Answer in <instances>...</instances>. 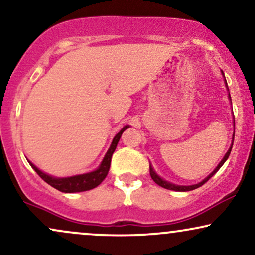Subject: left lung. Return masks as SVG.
<instances>
[{
    "mask_svg": "<svg viewBox=\"0 0 255 255\" xmlns=\"http://www.w3.org/2000/svg\"><path fill=\"white\" fill-rule=\"evenodd\" d=\"M223 75H224V72H223ZM225 77V76H224ZM225 81H226V79H225ZM226 85H227V83H226ZM229 97H230V99H231V96H230V94H229ZM232 139L234 140V134H233V138ZM233 140H232V144H231V147L229 148V151L226 152V154H225L224 156V158L223 159H221V161L219 164H218V166L214 168V170L211 172L210 174H208V176L205 178V179L203 180V181H200V183H198V184H196V185H190V186H180V185H174V184H171V183H168V181H166V180H164V179H161V178L158 176V174L156 173V172L153 171V168H152V166L150 165V176H151V178L152 179H153V181L156 184H158L159 185V186H161V187H164V188H167V190H172V191H179V192H186V191H192V190H196V188H198V187H200L201 185H204L205 183H206V181L210 179V178H212L214 174L217 173L218 171H219V168L223 166L224 165V163L225 161L227 160V158H229V156H230V153H231V150H232V146H233Z\"/></svg>",
    "mask_w": 255,
    "mask_h": 255,
    "instance_id": "obj_1",
    "label": "left lung"
}]
</instances>
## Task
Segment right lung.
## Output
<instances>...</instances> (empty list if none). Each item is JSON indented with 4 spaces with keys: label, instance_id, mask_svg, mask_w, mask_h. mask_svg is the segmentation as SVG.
<instances>
[{
    "label": "right lung",
    "instance_id": "1",
    "mask_svg": "<svg viewBox=\"0 0 255 255\" xmlns=\"http://www.w3.org/2000/svg\"><path fill=\"white\" fill-rule=\"evenodd\" d=\"M128 128V125H125V127L115 135L114 140H112L110 147H109L107 154H105L103 160H102L101 165H99L97 170L89 172V173L78 174V176H72L68 178H55V177L49 176L47 173H44V172H42L41 170H38L34 164L30 163L29 160L28 161L29 164H30V166L36 171V173H37L38 176L45 181V183H48L50 186L56 188V190L61 191V192L74 193V192H83V191L92 190V188L97 187L98 185L105 179V177L108 176V172L110 170L112 154H114L116 147H117V144L121 139L122 133H123Z\"/></svg>",
    "mask_w": 255,
    "mask_h": 255
}]
</instances>
